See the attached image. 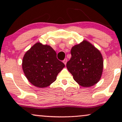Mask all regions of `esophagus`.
Wrapping results in <instances>:
<instances>
[{"mask_svg":"<svg viewBox=\"0 0 122 122\" xmlns=\"http://www.w3.org/2000/svg\"><path fill=\"white\" fill-rule=\"evenodd\" d=\"M67 61H68V60H67L66 58H65V59L63 60V62L64 63V64H65V65H66V64Z\"/></svg>","mask_w":122,"mask_h":122,"instance_id":"34e87169","label":"esophagus"}]
</instances>
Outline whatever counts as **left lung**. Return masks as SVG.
I'll return each instance as SVG.
<instances>
[{
	"label": "left lung",
	"instance_id": "8db88e82",
	"mask_svg": "<svg viewBox=\"0 0 122 122\" xmlns=\"http://www.w3.org/2000/svg\"><path fill=\"white\" fill-rule=\"evenodd\" d=\"M66 67L75 80L84 87L91 86L100 80L103 69L100 51L86 41L72 47Z\"/></svg>",
	"mask_w": 122,
	"mask_h": 122
}]
</instances>
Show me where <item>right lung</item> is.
<instances>
[{
    "mask_svg": "<svg viewBox=\"0 0 122 122\" xmlns=\"http://www.w3.org/2000/svg\"><path fill=\"white\" fill-rule=\"evenodd\" d=\"M65 66L57 58L51 47L38 42L25 53L22 68L26 78L34 86L45 88L55 81L57 75Z\"/></svg>",
    "mask_w": 122,
    "mask_h": 122,
    "instance_id": "obj_1",
    "label": "right lung"
}]
</instances>
